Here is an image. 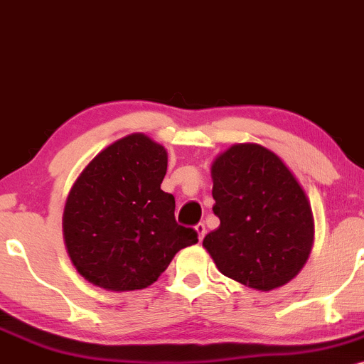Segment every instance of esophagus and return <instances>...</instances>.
<instances>
[{
    "label": "esophagus",
    "instance_id": "esophagus-1",
    "mask_svg": "<svg viewBox=\"0 0 364 364\" xmlns=\"http://www.w3.org/2000/svg\"><path fill=\"white\" fill-rule=\"evenodd\" d=\"M194 230L198 232V239L203 240L204 235H206V227H204V223H198V225L194 227Z\"/></svg>",
    "mask_w": 364,
    "mask_h": 364
}]
</instances>
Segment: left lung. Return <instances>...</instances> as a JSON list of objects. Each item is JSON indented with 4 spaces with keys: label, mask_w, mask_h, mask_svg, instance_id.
Instances as JSON below:
<instances>
[{
    "label": "left lung",
    "mask_w": 364,
    "mask_h": 364,
    "mask_svg": "<svg viewBox=\"0 0 364 364\" xmlns=\"http://www.w3.org/2000/svg\"><path fill=\"white\" fill-rule=\"evenodd\" d=\"M220 227L203 240L216 268L268 292L297 275L311 255L314 218L303 186L279 154L239 142L211 163Z\"/></svg>",
    "instance_id": "obj_1"
}]
</instances>
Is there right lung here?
<instances>
[{"instance_id": "1", "label": "right lung", "mask_w": 364, "mask_h": 364, "mask_svg": "<svg viewBox=\"0 0 364 364\" xmlns=\"http://www.w3.org/2000/svg\"><path fill=\"white\" fill-rule=\"evenodd\" d=\"M168 153L142 132L97 153L73 182L63 239L75 270L113 292L146 289L198 234L175 222V198L161 191Z\"/></svg>"}]
</instances>
